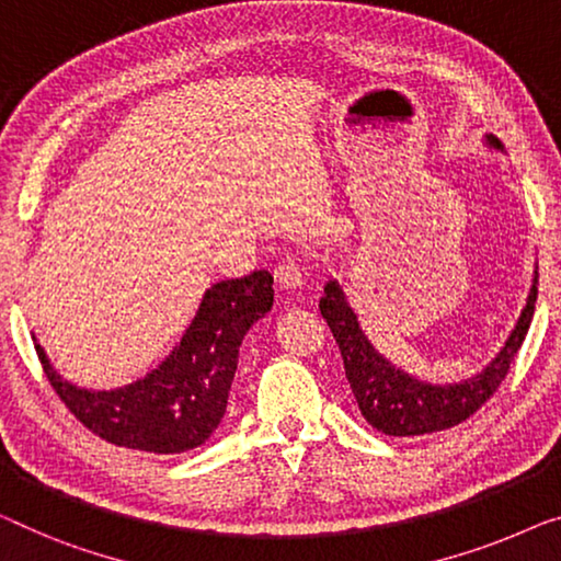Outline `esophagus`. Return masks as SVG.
<instances>
[{
	"label": "esophagus",
	"mask_w": 561,
	"mask_h": 561,
	"mask_svg": "<svg viewBox=\"0 0 561 561\" xmlns=\"http://www.w3.org/2000/svg\"><path fill=\"white\" fill-rule=\"evenodd\" d=\"M275 280H278V286H283V288L304 286L306 265L300 263L296 255H286L278 263V267H275Z\"/></svg>",
	"instance_id": "1"
}]
</instances>
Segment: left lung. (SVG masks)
<instances>
[{
	"mask_svg": "<svg viewBox=\"0 0 561 561\" xmlns=\"http://www.w3.org/2000/svg\"><path fill=\"white\" fill-rule=\"evenodd\" d=\"M489 141L501 146L493 136H489ZM537 278H534L529 300H526L522 319L511 331L506 346L481 375L458 381V385H427V381L404 375L402 369H394L362 334L339 283L329 280L319 308L336 339L348 387H352L364 420L385 435L417 437L456 427L481 410L496 394L501 381L506 379L511 362H514L526 339V331L531 327L534 304H537L539 294Z\"/></svg>",
	"mask_w": 561,
	"mask_h": 561,
	"instance_id": "left-lung-1",
	"label": "left lung"
}]
</instances>
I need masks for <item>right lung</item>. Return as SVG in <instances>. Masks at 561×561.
I'll return each mask as SVG.
<instances>
[{
	"instance_id": "right-lung-1",
	"label": "right lung",
	"mask_w": 561,
	"mask_h": 561,
	"mask_svg": "<svg viewBox=\"0 0 561 561\" xmlns=\"http://www.w3.org/2000/svg\"><path fill=\"white\" fill-rule=\"evenodd\" d=\"M271 306L273 275L267 271L215 283L167 362L111 392L60 379L37 341L35 348L55 394L93 435L121 448L174 456L197 448L220 425L242 339Z\"/></svg>"
}]
</instances>
